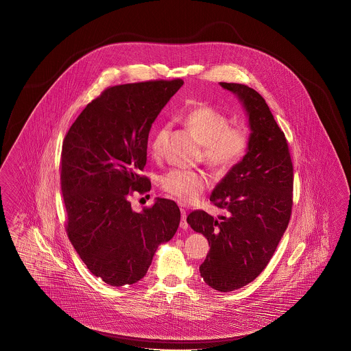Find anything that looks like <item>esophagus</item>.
Wrapping results in <instances>:
<instances>
[{
  "label": "esophagus",
  "instance_id": "1",
  "mask_svg": "<svg viewBox=\"0 0 351 351\" xmlns=\"http://www.w3.org/2000/svg\"><path fill=\"white\" fill-rule=\"evenodd\" d=\"M181 211V229H188V223H186V211L184 208H180Z\"/></svg>",
  "mask_w": 351,
  "mask_h": 351
}]
</instances>
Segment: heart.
Returning <instances> with one entry per match:
<instances>
[{"instance_id":"obj_1","label":"heart","mask_w":351,"mask_h":351,"mask_svg":"<svg viewBox=\"0 0 351 351\" xmlns=\"http://www.w3.org/2000/svg\"><path fill=\"white\" fill-rule=\"evenodd\" d=\"M185 123L202 144L204 162L213 170L228 172L243 160L250 144L248 131L242 125H230V118L220 109L208 104L193 106L185 114ZM167 135L169 126L153 135L149 150L154 160H160ZM207 185V176L198 171L175 169L160 178V188L182 203L195 201Z\"/></svg>"}]
</instances>
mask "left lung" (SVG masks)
I'll use <instances>...</instances> for the list:
<instances>
[{"label": "left lung", "instance_id": "1", "mask_svg": "<svg viewBox=\"0 0 351 351\" xmlns=\"http://www.w3.org/2000/svg\"><path fill=\"white\" fill-rule=\"evenodd\" d=\"M220 85L245 106L251 128L248 150L210 197L225 215L217 220L195 210L186 221L210 245L199 266L203 280L216 291L230 292L261 274L287 229L293 206V165L287 138L265 99L248 86Z\"/></svg>", "mask_w": 351, "mask_h": 351}]
</instances>
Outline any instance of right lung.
<instances>
[{"mask_svg": "<svg viewBox=\"0 0 351 351\" xmlns=\"http://www.w3.org/2000/svg\"><path fill=\"white\" fill-rule=\"evenodd\" d=\"M182 84L176 78L108 87L64 138L65 230L87 269L113 287L145 276L158 245L170 241L180 223L173 201L157 198L135 213L130 195L150 191V180L140 173L149 131Z\"/></svg>", "mask_w": 351, "mask_h": 351, "instance_id": "add662e5", "label": "right lung"}]
</instances>
